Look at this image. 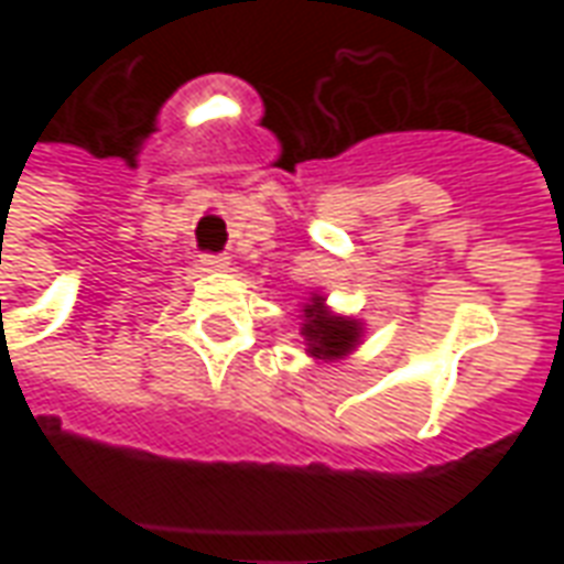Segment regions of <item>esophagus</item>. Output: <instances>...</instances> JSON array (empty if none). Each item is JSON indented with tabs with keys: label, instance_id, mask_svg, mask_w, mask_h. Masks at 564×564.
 Here are the masks:
<instances>
[{
	"label": "esophagus",
	"instance_id": "34e87169",
	"mask_svg": "<svg viewBox=\"0 0 564 564\" xmlns=\"http://www.w3.org/2000/svg\"><path fill=\"white\" fill-rule=\"evenodd\" d=\"M198 262H202V269L205 271H226L229 265H232L229 257H202Z\"/></svg>",
	"mask_w": 564,
	"mask_h": 564
}]
</instances>
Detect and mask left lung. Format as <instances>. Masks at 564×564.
Wrapping results in <instances>:
<instances>
[{
	"mask_svg": "<svg viewBox=\"0 0 564 564\" xmlns=\"http://www.w3.org/2000/svg\"><path fill=\"white\" fill-rule=\"evenodd\" d=\"M299 335L305 341V354L323 362H338L354 354L366 338V323L338 314L326 305V295L311 293L302 302V326Z\"/></svg>",
	"mask_w": 564,
	"mask_h": 564,
	"instance_id": "obj_1",
	"label": "left lung"
}]
</instances>
